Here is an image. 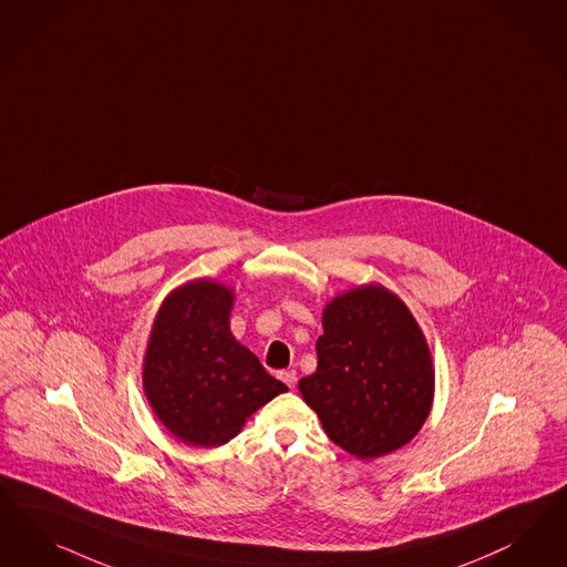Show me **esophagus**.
<instances>
[{"mask_svg": "<svg viewBox=\"0 0 567 567\" xmlns=\"http://www.w3.org/2000/svg\"><path fill=\"white\" fill-rule=\"evenodd\" d=\"M279 378H281V382L288 385V388H293V385H296V371H293V369H286V371H281V373H279Z\"/></svg>", "mask_w": 567, "mask_h": 567, "instance_id": "esophagus-1", "label": "esophagus"}]
</instances>
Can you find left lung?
I'll list each match as a JSON object with an SVG mask.
<instances>
[{
	"label": "left lung",
	"instance_id": "8db88e82",
	"mask_svg": "<svg viewBox=\"0 0 567 567\" xmlns=\"http://www.w3.org/2000/svg\"><path fill=\"white\" fill-rule=\"evenodd\" d=\"M317 359V371L298 388L329 440L350 455H388L427 420L434 399L430 348L401 298L382 286L329 302Z\"/></svg>",
	"mask_w": 567,
	"mask_h": 567
}]
</instances>
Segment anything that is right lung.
<instances>
[{
  "mask_svg": "<svg viewBox=\"0 0 567 567\" xmlns=\"http://www.w3.org/2000/svg\"><path fill=\"white\" fill-rule=\"evenodd\" d=\"M231 305L225 286L189 281L166 298L150 333L147 401L185 444L229 442L258 406L288 390L231 336Z\"/></svg>",
  "mask_w": 567,
  "mask_h": 567,
  "instance_id": "right-lung-1",
  "label": "right lung"
}]
</instances>
